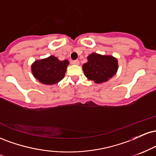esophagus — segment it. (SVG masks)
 Here are the masks:
<instances>
[{"mask_svg":"<svg viewBox=\"0 0 156 156\" xmlns=\"http://www.w3.org/2000/svg\"><path fill=\"white\" fill-rule=\"evenodd\" d=\"M72 64H76V65H78V64H79V61H78V60H73V61H72Z\"/></svg>","mask_w":156,"mask_h":156,"instance_id":"34e87169","label":"esophagus"}]
</instances>
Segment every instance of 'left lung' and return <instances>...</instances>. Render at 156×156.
<instances>
[{
  "label": "left lung",
  "instance_id": "left-lung-1",
  "mask_svg": "<svg viewBox=\"0 0 156 156\" xmlns=\"http://www.w3.org/2000/svg\"><path fill=\"white\" fill-rule=\"evenodd\" d=\"M88 62L83 65V70L87 78L95 83L107 81L117 71V60L111 55H102L92 53L88 56Z\"/></svg>",
  "mask_w": 156,
  "mask_h": 156
}]
</instances>
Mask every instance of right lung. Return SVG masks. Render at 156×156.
I'll list each match as a JSON object with an SVG mask.
<instances>
[{"label": "right lung", "mask_w": 156, "mask_h": 156, "mask_svg": "<svg viewBox=\"0 0 156 156\" xmlns=\"http://www.w3.org/2000/svg\"><path fill=\"white\" fill-rule=\"evenodd\" d=\"M68 64L67 60L59 61L51 55L44 59L36 61L32 64L31 70L34 76L39 82L49 85L63 79Z\"/></svg>", "instance_id": "1"}]
</instances>
